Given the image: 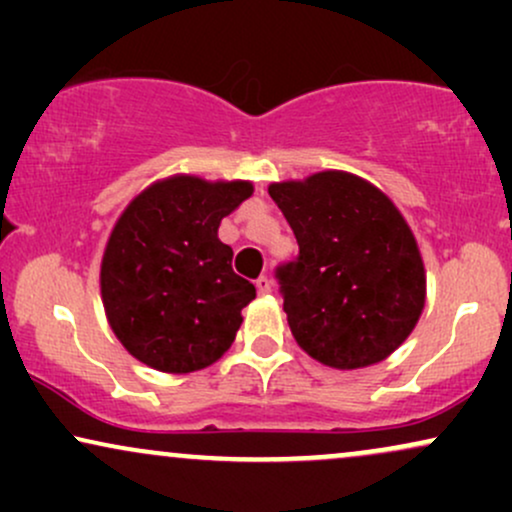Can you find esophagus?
I'll use <instances>...</instances> for the list:
<instances>
[{"label": "esophagus", "instance_id": "obj_1", "mask_svg": "<svg viewBox=\"0 0 512 512\" xmlns=\"http://www.w3.org/2000/svg\"><path fill=\"white\" fill-rule=\"evenodd\" d=\"M255 286H257V291H260L264 296V293L272 291V279H269V276H260V279L255 281Z\"/></svg>", "mask_w": 512, "mask_h": 512}]
</instances>
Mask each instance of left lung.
Here are the masks:
<instances>
[{"instance_id":"obj_1","label":"left lung","mask_w":512,"mask_h":512,"mask_svg":"<svg viewBox=\"0 0 512 512\" xmlns=\"http://www.w3.org/2000/svg\"><path fill=\"white\" fill-rule=\"evenodd\" d=\"M269 197L298 243L274 272L298 346L342 370L390 356L426 298L424 262L395 204L342 170L274 182Z\"/></svg>"}]
</instances>
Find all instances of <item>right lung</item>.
<instances>
[{
    "label": "right lung",
    "instance_id": "obj_1",
    "mask_svg": "<svg viewBox=\"0 0 512 512\" xmlns=\"http://www.w3.org/2000/svg\"><path fill=\"white\" fill-rule=\"evenodd\" d=\"M250 182L161 180L115 223L101 264V296L122 346L163 373H192L228 351L255 286L233 272L219 240L223 216Z\"/></svg>",
    "mask_w": 512,
    "mask_h": 512
}]
</instances>
